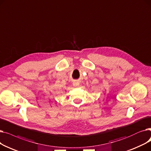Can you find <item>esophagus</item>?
<instances>
[{
    "label": "esophagus",
    "instance_id": "34e87169",
    "mask_svg": "<svg viewBox=\"0 0 151 151\" xmlns=\"http://www.w3.org/2000/svg\"><path fill=\"white\" fill-rule=\"evenodd\" d=\"M78 85H79V83H78V82H74V85L75 86V87H77Z\"/></svg>",
    "mask_w": 151,
    "mask_h": 151
}]
</instances>
